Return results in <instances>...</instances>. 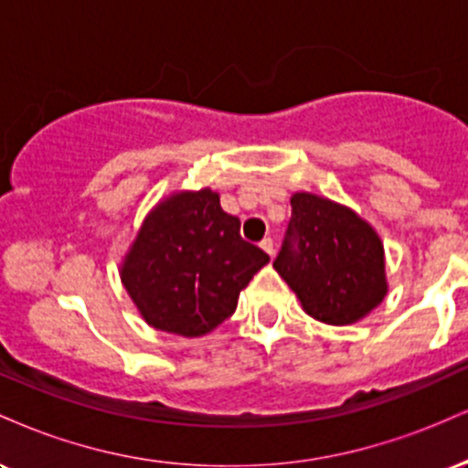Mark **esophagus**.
Segmentation results:
<instances>
[{
  "instance_id": "obj_1",
  "label": "esophagus",
  "mask_w": 468,
  "mask_h": 468,
  "mask_svg": "<svg viewBox=\"0 0 468 468\" xmlns=\"http://www.w3.org/2000/svg\"><path fill=\"white\" fill-rule=\"evenodd\" d=\"M260 249L264 250V252H268V255H275V244H272V239L271 238H264L260 241Z\"/></svg>"
}]
</instances>
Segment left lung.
<instances>
[{
	"label": "left lung",
	"mask_w": 468,
	"mask_h": 468,
	"mask_svg": "<svg viewBox=\"0 0 468 468\" xmlns=\"http://www.w3.org/2000/svg\"><path fill=\"white\" fill-rule=\"evenodd\" d=\"M275 271L302 308L327 325H350L388 294L385 249L369 222L346 204L297 191Z\"/></svg>",
	"instance_id": "1"
}]
</instances>
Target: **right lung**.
Returning <instances> with one entry per match:
<instances>
[{
  "instance_id": "right-lung-1",
  "label": "right lung",
  "mask_w": 468,
  "mask_h": 468,
  "mask_svg": "<svg viewBox=\"0 0 468 468\" xmlns=\"http://www.w3.org/2000/svg\"><path fill=\"white\" fill-rule=\"evenodd\" d=\"M271 257L239 238L219 193L174 191L143 219L121 261V282L149 325L186 338L208 335Z\"/></svg>"
}]
</instances>
